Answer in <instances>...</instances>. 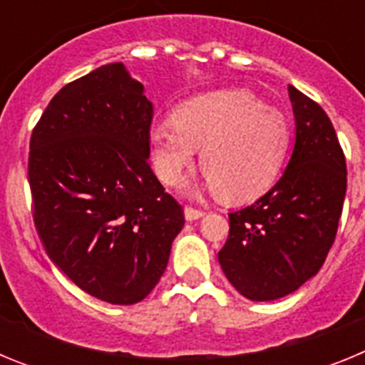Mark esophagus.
Listing matches in <instances>:
<instances>
[{"label":"esophagus","instance_id":"esophagus-1","mask_svg":"<svg viewBox=\"0 0 365 365\" xmlns=\"http://www.w3.org/2000/svg\"><path fill=\"white\" fill-rule=\"evenodd\" d=\"M202 215H205V212L197 210V208H192V206H186L185 208L186 221H197V219H201Z\"/></svg>","mask_w":365,"mask_h":365}]
</instances>
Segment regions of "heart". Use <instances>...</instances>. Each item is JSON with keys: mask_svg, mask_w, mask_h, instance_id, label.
I'll use <instances>...</instances> for the list:
<instances>
[{"mask_svg": "<svg viewBox=\"0 0 365 365\" xmlns=\"http://www.w3.org/2000/svg\"><path fill=\"white\" fill-rule=\"evenodd\" d=\"M289 148L285 115L247 89L193 96L175 109L173 120L150 128L151 164L166 185H177L202 150L205 188L235 205L272 188Z\"/></svg>", "mask_w": 365, "mask_h": 365, "instance_id": "obj_1", "label": "heart"}]
</instances>
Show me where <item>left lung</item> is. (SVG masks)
Returning a JSON list of instances; mask_svg holds the SVG:
<instances>
[{"label": "left lung", "instance_id": "1", "mask_svg": "<svg viewBox=\"0 0 365 365\" xmlns=\"http://www.w3.org/2000/svg\"><path fill=\"white\" fill-rule=\"evenodd\" d=\"M296 137L282 179L254 205L228 214L219 265L252 302L291 294L318 274L336 235L347 190L346 157L327 113L289 86Z\"/></svg>", "mask_w": 365, "mask_h": 365}]
</instances>
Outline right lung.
Masks as SVG:
<instances>
[{
    "label": "right lung",
    "instance_id": "right-lung-1",
    "mask_svg": "<svg viewBox=\"0 0 365 365\" xmlns=\"http://www.w3.org/2000/svg\"><path fill=\"white\" fill-rule=\"evenodd\" d=\"M153 106L122 62L54 95L31 137L34 225L54 265L115 305L146 298L185 227L182 206L151 172Z\"/></svg>",
    "mask_w": 365,
    "mask_h": 365
}]
</instances>
